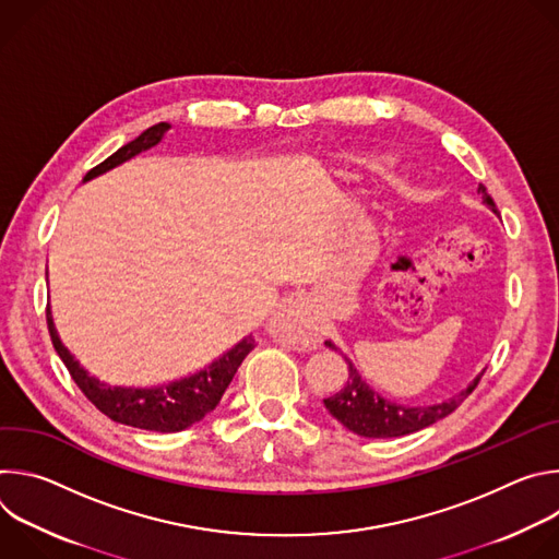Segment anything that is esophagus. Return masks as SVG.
I'll list each match as a JSON object with an SVG mask.
<instances>
[{
    "mask_svg": "<svg viewBox=\"0 0 559 559\" xmlns=\"http://www.w3.org/2000/svg\"><path fill=\"white\" fill-rule=\"evenodd\" d=\"M270 332L283 345L296 349H309L321 343V330L316 325L311 307L300 296H292L278 305L272 316Z\"/></svg>",
    "mask_w": 559,
    "mask_h": 559,
    "instance_id": "obj_1",
    "label": "esophagus"
}]
</instances>
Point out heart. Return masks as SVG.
<instances>
[{
  "instance_id": "heart-1",
  "label": "heart",
  "mask_w": 559,
  "mask_h": 559,
  "mask_svg": "<svg viewBox=\"0 0 559 559\" xmlns=\"http://www.w3.org/2000/svg\"><path fill=\"white\" fill-rule=\"evenodd\" d=\"M382 166H384V164H382ZM382 166H380V168H382Z\"/></svg>"
}]
</instances>
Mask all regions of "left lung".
<instances>
[{
  "mask_svg": "<svg viewBox=\"0 0 559 559\" xmlns=\"http://www.w3.org/2000/svg\"><path fill=\"white\" fill-rule=\"evenodd\" d=\"M477 192L483 194V201L498 214L496 201L489 197V192L483 183L477 186ZM328 347L336 349L332 343H328ZM345 360H347L349 376H347L345 384L334 395L325 397V407L343 427H347L349 431L365 436V438L407 436V433L420 431V429L447 418L466 401L483 378V376H477L464 391L453 395L447 403L431 405V407H403V405L384 401L380 393L369 389V384L356 371L354 362L349 358H345Z\"/></svg>",
  "mask_w": 559,
  "mask_h": 559,
  "instance_id": "obj_1",
  "label": "left lung"
}]
</instances>
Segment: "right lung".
<instances>
[{
	"label": "right lung",
	"instance_id": "add662e5",
	"mask_svg": "<svg viewBox=\"0 0 559 559\" xmlns=\"http://www.w3.org/2000/svg\"><path fill=\"white\" fill-rule=\"evenodd\" d=\"M168 123H156L147 128L143 134H139L134 141L121 145L115 154H110L106 162L95 166L84 181L128 162L130 156L139 154L141 150H147L162 141L164 132L168 130ZM46 323L50 332V341L55 345V352L63 360L68 373L76 382V386L82 389V393L88 397V401L106 414L110 420L136 427V429H147V431H162V433H175L188 429L192 423L201 420L207 412H212L221 395L225 393L227 384L231 382L236 369L241 367L246 356L254 349V338L248 336L241 343H238L234 349H229L223 358L212 362L207 369L173 382L168 386H156V389H121V386H108L102 384L99 380L91 378L82 367L72 360V356L66 352L61 345L55 328H52V318L50 311L46 309Z\"/></svg>",
	"mask_w": 559,
	"mask_h": 559
}]
</instances>
